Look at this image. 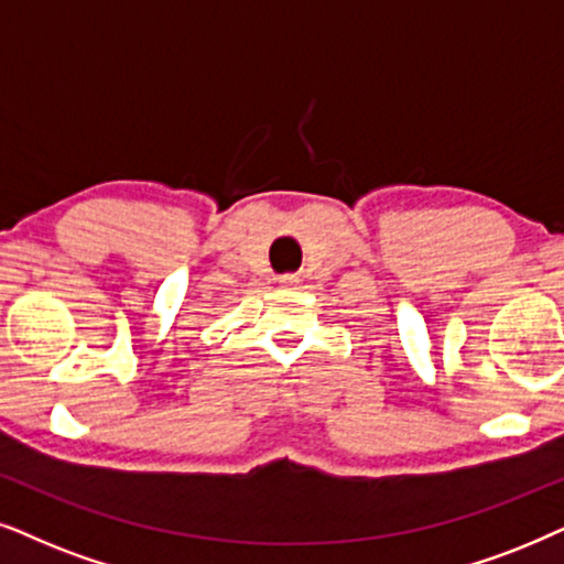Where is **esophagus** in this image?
<instances>
[{"label":"esophagus","mask_w":564,"mask_h":564,"mask_svg":"<svg viewBox=\"0 0 564 564\" xmlns=\"http://www.w3.org/2000/svg\"><path fill=\"white\" fill-rule=\"evenodd\" d=\"M281 286L283 289H294L296 286V278L294 275H283L281 278Z\"/></svg>","instance_id":"obj_1"}]
</instances>
